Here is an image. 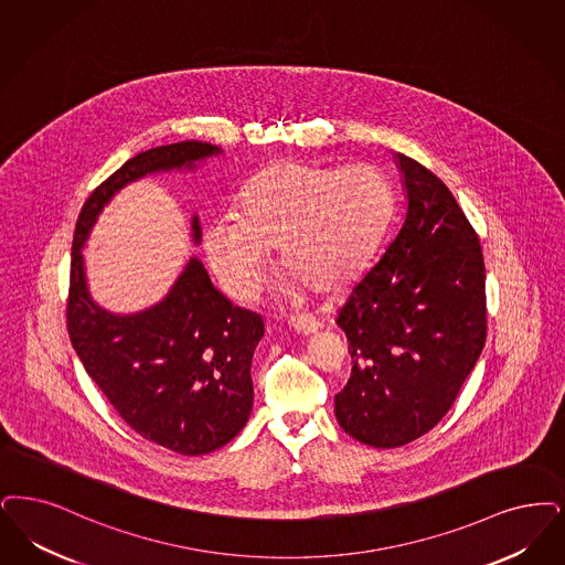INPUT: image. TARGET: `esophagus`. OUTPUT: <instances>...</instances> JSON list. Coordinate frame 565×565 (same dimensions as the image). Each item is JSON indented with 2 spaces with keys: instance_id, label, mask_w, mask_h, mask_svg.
I'll return each mask as SVG.
<instances>
[{
  "instance_id": "obj_1",
  "label": "esophagus",
  "mask_w": 565,
  "mask_h": 565,
  "mask_svg": "<svg viewBox=\"0 0 565 565\" xmlns=\"http://www.w3.org/2000/svg\"><path fill=\"white\" fill-rule=\"evenodd\" d=\"M290 326L298 334H313L319 330V321L311 316L290 317Z\"/></svg>"
}]
</instances>
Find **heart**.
I'll list each match as a JSON object with an SVG mask.
<instances>
[{
	"label": "heart",
	"mask_w": 565,
	"mask_h": 565,
	"mask_svg": "<svg viewBox=\"0 0 565 565\" xmlns=\"http://www.w3.org/2000/svg\"><path fill=\"white\" fill-rule=\"evenodd\" d=\"M393 214V191L374 166L330 170L277 163L244 186L237 218L205 226L203 249L225 292L248 302L260 292L269 249L281 267L316 292L349 284L383 237Z\"/></svg>",
	"instance_id": "obj_1"
}]
</instances>
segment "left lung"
Segmentation results:
<instances>
[{
	"label": "left lung",
	"instance_id": "8db88e82",
	"mask_svg": "<svg viewBox=\"0 0 565 565\" xmlns=\"http://www.w3.org/2000/svg\"><path fill=\"white\" fill-rule=\"evenodd\" d=\"M406 218L379 263L340 305L351 379L334 397L340 427L399 448L450 409L486 342V265L450 189L397 153Z\"/></svg>",
	"mask_w": 565,
	"mask_h": 565
}]
</instances>
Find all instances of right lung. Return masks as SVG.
I'll return each mask as SVG.
<instances>
[{"mask_svg":"<svg viewBox=\"0 0 565 565\" xmlns=\"http://www.w3.org/2000/svg\"><path fill=\"white\" fill-rule=\"evenodd\" d=\"M221 147L184 140L128 159L84 203L71 249L67 330L88 376L124 423L147 441L182 456L218 450L246 427L254 386L249 365L265 334L263 317L233 307L198 258L158 305L115 316L92 300L82 248L117 191L147 174L195 170ZM193 242L202 226L191 221Z\"/></svg>","mask_w":565,"mask_h":565,"instance_id":"1","label":"right lung"}]
</instances>
